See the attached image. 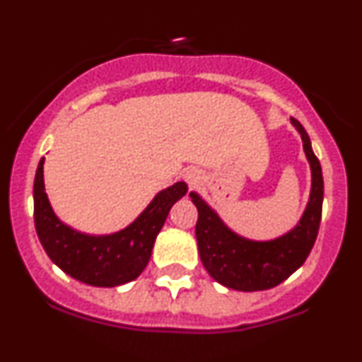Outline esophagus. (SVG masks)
<instances>
[{"mask_svg": "<svg viewBox=\"0 0 362 362\" xmlns=\"http://www.w3.org/2000/svg\"><path fill=\"white\" fill-rule=\"evenodd\" d=\"M182 178L187 182L189 187H194V185H197L201 182V171L197 170L196 166H189V168H185L184 173H182Z\"/></svg>", "mask_w": 362, "mask_h": 362, "instance_id": "1", "label": "esophagus"}]
</instances>
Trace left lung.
<instances>
[{"mask_svg": "<svg viewBox=\"0 0 362 362\" xmlns=\"http://www.w3.org/2000/svg\"><path fill=\"white\" fill-rule=\"evenodd\" d=\"M291 124L302 136L303 152L310 165L312 185L302 218L286 234L271 241L243 238L223 223L218 213L199 194H189L197 208L196 239L201 262L216 283L230 290L262 291L281 284L302 267L317 238L325 196L321 165L312 152L305 128L295 117H291Z\"/></svg>", "mask_w": 362, "mask_h": 362, "instance_id": "left-lung-1", "label": "left lung"}]
</instances>
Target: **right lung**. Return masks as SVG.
Returning a JSON list of instances; mask_svg holds the SVG:
<instances>
[{
  "instance_id": "1",
  "label": "right lung",
  "mask_w": 362,
  "mask_h": 362,
  "mask_svg": "<svg viewBox=\"0 0 362 362\" xmlns=\"http://www.w3.org/2000/svg\"><path fill=\"white\" fill-rule=\"evenodd\" d=\"M45 158L34 177V226L50 260L74 279L90 286L114 288L130 283L149 264L156 238L175 203L187 194V184L177 182L154 196L149 206L124 229L90 235L66 226L45 192Z\"/></svg>"
}]
</instances>
